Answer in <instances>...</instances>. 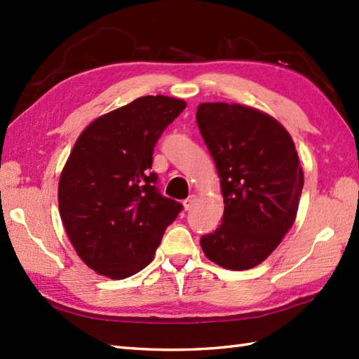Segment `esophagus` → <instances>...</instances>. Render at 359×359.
Wrapping results in <instances>:
<instances>
[{"label": "esophagus", "mask_w": 359, "mask_h": 359, "mask_svg": "<svg viewBox=\"0 0 359 359\" xmlns=\"http://www.w3.org/2000/svg\"><path fill=\"white\" fill-rule=\"evenodd\" d=\"M194 203H196V196L191 194V196L187 197V199L184 201V207H185L187 211H189V210H191V208L194 207Z\"/></svg>", "instance_id": "obj_1"}]
</instances>
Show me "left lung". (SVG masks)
Returning a JSON list of instances; mask_svg holds the SVG:
<instances>
[{"instance_id":"obj_1","label":"left lung","mask_w":359,"mask_h":359,"mask_svg":"<svg viewBox=\"0 0 359 359\" xmlns=\"http://www.w3.org/2000/svg\"><path fill=\"white\" fill-rule=\"evenodd\" d=\"M196 120L225 203L222 224L202 236V250L224 269H253L294 224L304 187L294 143L276 120L248 106L202 103Z\"/></svg>"}]
</instances>
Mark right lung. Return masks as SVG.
<instances>
[{
  "mask_svg": "<svg viewBox=\"0 0 359 359\" xmlns=\"http://www.w3.org/2000/svg\"><path fill=\"white\" fill-rule=\"evenodd\" d=\"M187 103L140 97L98 117L79 137L63 168L58 207L79 256L98 274L125 279L152 257L184 205L160 194L156 143Z\"/></svg>",
  "mask_w": 359,
  "mask_h": 359,
  "instance_id": "1",
  "label": "right lung"
}]
</instances>
